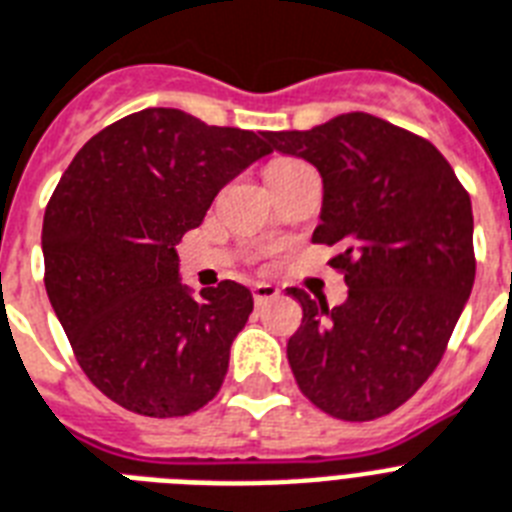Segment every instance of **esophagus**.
<instances>
[{
    "instance_id": "34e87169",
    "label": "esophagus",
    "mask_w": 512,
    "mask_h": 512,
    "mask_svg": "<svg viewBox=\"0 0 512 512\" xmlns=\"http://www.w3.org/2000/svg\"><path fill=\"white\" fill-rule=\"evenodd\" d=\"M279 295H281V289L273 287V284H255V287H252V297H255L257 305L271 303V300H276Z\"/></svg>"
}]
</instances>
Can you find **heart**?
<instances>
[{"instance_id":"b5f03b06","label":"heart","mask_w":512,"mask_h":512,"mask_svg":"<svg viewBox=\"0 0 512 512\" xmlns=\"http://www.w3.org/2000/svg\"><path fill=\"white\" fill-rule=\"evenodd\" d=\"M303 162H297V159H276V162L268 164V180L276 175H281V172L292 170V167H300Z\"/></svg>"}]
</instances>
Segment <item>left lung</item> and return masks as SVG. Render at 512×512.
Segmentation results:
<instances>
[{"label": "left lung", "mask_w": 512, "mask_h": 512, "mask_svg": "<svg viewBox=\"0 0 512 512\" xmlns=\"http://www.w3.org/2000/svg\"><path fill=\"white\" fill-rule=\"evenodd\" d=\"M273 151L311 162L324 183L313 244L337 247L348 300L303 289L287 342L297 385L321 412L366 422L409 401L444 356L468 303L473 207L441 151L372 114H340L305 132H265Z\"/></svg>", "instance_id": "8db88e82"}]
</instances>
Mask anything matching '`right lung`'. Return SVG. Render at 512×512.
I'll use <instances>...</instances> for the list:
<instances>
[{
	"mask_svg": "<svg viewBox=\"0 0 512 512\" xmlns=\"http://www.w3.org/2000/svg\"><path fill=\"white\" fill-rule=\"evenodd\" d=\"M273 148L249 130L146 108L100 130L68 164L42 225L44 287L100 393L146 417L217 396L252 292L180 281L175 244L225 183Z\"/></svg>",
	"mask_w": 512,
	"mask_h": 512,
	"instance_id": "add662e5",
	"label": "right lung"
}]
</instances>
